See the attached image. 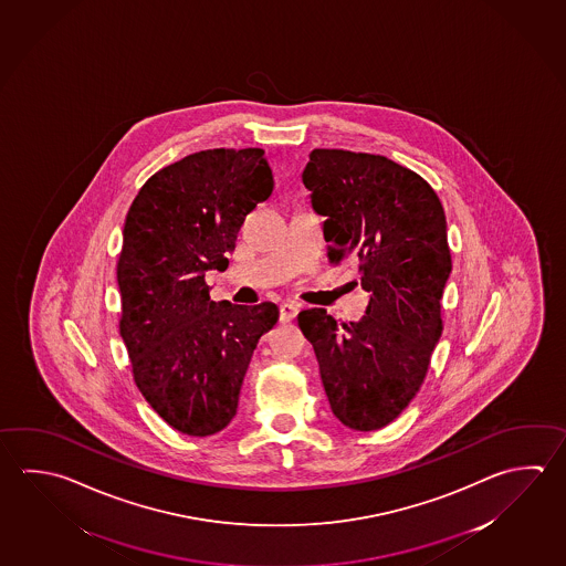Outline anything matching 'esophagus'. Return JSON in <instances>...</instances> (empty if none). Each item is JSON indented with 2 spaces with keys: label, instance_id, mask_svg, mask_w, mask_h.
<instances>
[{
  "label": "esophagus",
  "instance_id": "34e87169",
  "mask_svg": "<svg viewBox=\"0 0 566 566\" xmlns=\"http://www.w3.org/2000/svg\"><path fill=\"white\" fill-rule=\"evenodd\" d=\"M279 311H281V321L289 323V321H293L297 317L298 305H295V303H281Z\"/></svg>",
  "mask_w": 566,
  "mask_h": 566
}]
</instances>
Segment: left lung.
I'll return each instance as SVG.
<instances>
[{
    "label": "left lung",
    "mask_w": 566,
    "mask_h": 566,
    "mask_svg": "<svg viewBox=\"0 0 566 566\" xmlns=\"http://www.w3.org/2000/svg\"><path fill=\"white\" fill-rule=\"evenodd\" d=\"M303 186L325 217L331 261L357 263L369 305L349 325L307 308L298 327L333 415L353 431H377L409 407L441 339L451 275L444 211L421 175L382 155L315 149Z\"/></svg>",
    "instance_id": "8db88e82"
}]
</instances>
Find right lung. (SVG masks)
Here are the masks:
<instances>
[{
  "label": "right lung",
  "instance_id": "right-lung-1",
  "mask_svg": "<svg viewBox=\"0 0 566 566\" xmlns=\"http://www.w3.org/2000/svg\"><path fill=\"white\" fill-rule=\"evenodd\" d=\"M273 187L263 149H207L149 177L125 217L119 335L145 401L189 437L233 421L253 350L277 325L275 303H216L206 283Z\"/></svg>",
  "mask_w": 566,
  "mask_h": 566
}]
</instances>
